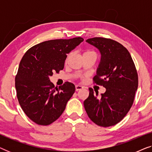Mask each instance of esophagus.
<instances>
[{
	"mask_svg": "<svg viewBox=\"0 0 152 152\" xmlns=\"http://www.w3.org/2000/svg\"><path fill=\"white\" fill-rule=\"evenodd\" d=\"M83 88H84V86H81V85H76L75 86V90L76 91H78L81 90V89H82Z\"/></svg>",
	"mask_w": 152,
	"mask_h": 152,
	"instance_id": "obj_1",
	"label": "esophagus"
}]
</instances>
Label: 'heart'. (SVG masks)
Wrapping results in <instances>:
<instances>
[{"label":"heart","instance_id":"heart-1","mask_svg":"<svg viewBox=\"0 0 152 152\" xmlns=\"http://www.w3.org/2000/svg\"><path fill=\"white\" fill-rule=\"evenodd\" d=\"M89 54H95V53L92 50H86L83 53V55H89Z\"/></svg>","mask_w":152,"mask_h":152}]
</instances>
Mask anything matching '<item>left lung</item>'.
<instances>
[{"instance_id": "left-lung-1", "label": "left lung", "mask_w": 152, "mask_h": 152, "mask_svg": "<svg viewBox=\"0 0 152 152\" xmlns=\"http://www.w3.org/2000/svg\"><path fill=\"white\" fill-rule=\"evenodd\" d=\"M99 50L101 60L93 81L106 88L98 97L89 88L84 105L87 115L98 126H111L124 118L134 103L138 86V73L127 49L117 41L102 37L86 41Z\"/></svg>"}]
</instances>
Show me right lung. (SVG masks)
I'll return each mask as SVG.
<instances>
[{"mask_svg": "<svg viewBox=\"0 0 152 152\" xmlns=\"http://www.w3.org/2000/svg\"><path fill=\"white\" fill-rule=\"evenodd\" d=\"M83 41L82 37L46 41L34 45L23 57L15 77L16 95L23 111L36 124H50L65 110L75 86L65 82L55 88L49 77L64 69L67 54Z\"/></svg>", "mask_w": 152, "mask_h": 152, "instance_id": "add662e5", "label": "right lung"}]
</instances>
